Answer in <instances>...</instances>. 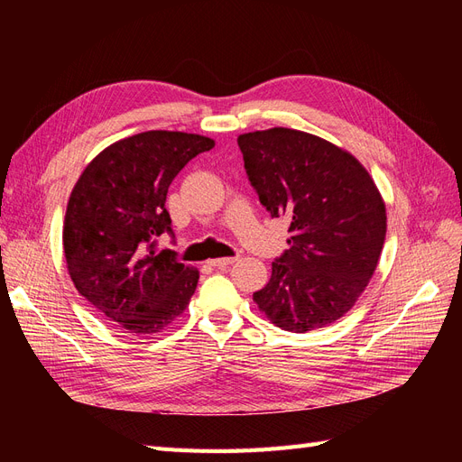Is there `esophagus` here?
I'll return each mask as SVG.
<instances>
[{
	"mask_svg": "<svg viewBox=\"0 0 462 462\" xmlns=\"http://www.w3.org/2000/svg\"><path fill=\"white\" fill-rule=\"evenodd\" d=\"M236 262V256H229V258H216V260H209V263L216 265V268H229L231 263Z\"/></svg>",
	"mask_w": 462,
	"mask_h": 462,
	"instance_id": "esophagus-1",
	"label": "esophagus"
}]
</instances>
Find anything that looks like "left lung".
<instances>
[{
    "label": "left lung",
    "mask_w": 462,
    "mask_h": 462,
    "mask_svg": "<svg viewBox=\"0 0 462 462\" xmlns=\"http://www.w3.org/2000/svg\"><path fill=\"white\" fill-rule=\"evenodd\" d=\"M245 170L272 217L291 221L289 250L272 262L254 302L272 324L306 333L353 309L385 241V202L351 152L297 129L239 138Z\"/></svg>",
    "instance_id": "1"
}]
</instances>
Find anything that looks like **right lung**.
<instances>
[{"label": "right lung", "mask_w": 462, "mask_h": 462, "mask_svg": "<svg viewBox=\"0 0 462 462\" xmlns=\"http://www.w3.org/2000/svg\"><path fill=\"white\" fill-rule=\"evenodd\" d=\"M202 134L146 131L117 141L85 167L63 223L67 270L77 291L106 319L136 335L160 333L185 312L199 270L156 250L171 233L167 189L199 153Z\"/></svg>", "instance_id": "right-lung-1"}]
</instances>
